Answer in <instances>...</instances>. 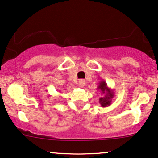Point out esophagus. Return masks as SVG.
I'll use <instances>...</instances> for the list:
<instances>
[{
  "label": "esophagus",
  "mask_w": 158,
  "mask_h": 158,
  "mask_svg": "<svg viewBox=\"0 0 158 158\" xmlns=\"http://www.w3.org/2000/svg\"><path fill=\"white\" fill-rule=\"evenodd\" d=\"M78 84L81 87H83V86H84V85H85V81H84V80H80L79 82H78Z\"/></svg>",
  "instance_id": "1"
}]
</instances>
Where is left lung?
<instances>
[{"label": "left lung", "instance_id": "obj_1", "mask_svg": "<svg viewBox=\"0 0 158 158\" xmlns=\"http://www.w3.org/2000/svg\"><path fill=\"white\" fill-rule=\"evenodd\" d=\"M97 89H98L101 92V94L103 95V96L99 98V104H101V107H109L112 102V98L114 97L113 90L108 87L105 81H102L98 83Z\"/></svg>", "mask_w": 158, "mask_h": 158}]
</instances>
